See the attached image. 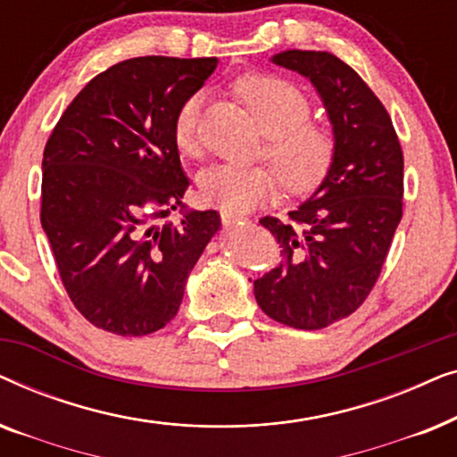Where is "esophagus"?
I'll use <instances>...</instances> for the list:
<instances>
[{"label":"esophagus","mask_w":457,"mask_h":457,"mask_svg":"<svg viewBox=\"0 0 457 457\" xmlns=\"http://www.w3.org/2000/svg\"><path fill=\"white\" fill-rule=\"evenodd\" d=\"M222 224L227 228H230V227H235L237 222H241V216H237V214H230V212H222Z\"/></svg>","instance_id":"esophagus-1"}]
</instances>
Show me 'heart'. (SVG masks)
Masks as SVG:
<instances>
[{
    "mask_svg": "<svg viewBox=\"0 0 457 457\" xmlns=\"http://www.w3.org/2000/svg\"><path fill=\"white\" fill-rule=\"evenodd\" d=\"M239 96L268 135V158L280 183L293 195H305L322 185L337 155L333 130L312 124V105L295 85L278 77L255 74L237 85ZM204 96L187 97L174 118V143L185 155L199 152L197 127ZM278 177L264 164H216L199 177L202 197L230 214H243L277 193Z\"/></svg>",
    "mask_w": 457,
    "mask_h": 457,
    "instance_id": "heart-1",
    "label": "heart"
}]
</instances>
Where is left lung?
<instances>
[{
	"instance_id": "1",
	"label": "left lung",
	"mask_w": 457,
	"mask_h": 457,
	"mask_svg": "<svg viewBox=\"0 0 457 457\" xmlns=\"http://www.w3.org/2000/svg\"><path fill=\"white\" fill-rule=\"evenodd\" d=\"M272 62L314 85L337 155L289 220H260L278 243L280 264L253 280V293L272 320L318 330L353 314L377 283L402 220L403 154L389 112L345 62L303 49H287Z\"/></svg>"
}]
</instances>
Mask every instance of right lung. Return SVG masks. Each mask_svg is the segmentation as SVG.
I'll use <instances>...</instances> for the list:
<instances>
[{"mask_svg": "<svg viewBox=\"0 0 457 457\" xmlns=\"http://www.w3.org/2000/svg\"><path fill=\"white\" fill-rule=\"evenodd\" d=\"M216 58L118 62L72 99L43 152L41 227L74 308L122 337L164 328L220 228L216 210H185L189 187L174 118ZM184 210L179 225L163 218Z\"/></svg>", "mask_w": 457, "mask_h": 457, "instance_id": "1", "label": "right lung"}]
</instances>
